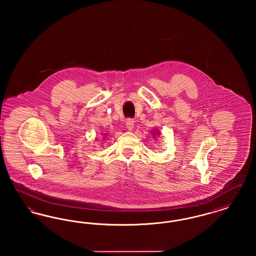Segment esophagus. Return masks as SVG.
I'll use <instances>...</instances> for the list:
<instances>
[{"mask_svg":"<svg viewBox=\"0 0 256 256\" xmlns=\"http://www.w3.org/2000/svg\"><path fill=\"white\" fill-rule=\"evenodd\" d=\"M126 128H128L130 130H132L134 126V119H132V118H128V120H126Z\"/></svg>","mask_w":256,"mask_h":256,"instance_id":"34e87169","label":"esophagus"}]
</instances>
